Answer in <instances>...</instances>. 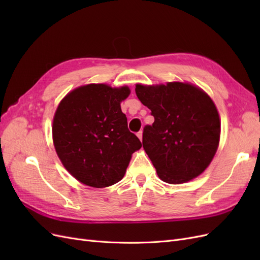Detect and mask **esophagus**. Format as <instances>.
Listing matches in <instances>:
<instances>
[{"mask_svg":"<svg viewBox=\"0 0 260 260\" xmlns=\"http://www.w3.org/2000/svg\"><path fill=\"white\" fill-rule=\"evenodd\" d=\"M137 136H138V138L142 141V136H143V133H142V131H139L138 133H137Z\"/></svg>","mask_w":260,"mask_h":260,"instance_id":"1","label":"esophagus"}]
</instances>
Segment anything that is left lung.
Instances as JSON below:
<instances>
[{
	"label": "left lung",
	"instance_id": "8db88e82",
	"mask_svg": "<svg viewBox=\"0 0 260 260\" xmlns=\"http://www.w3.org/2000/svg\"><path fill=\"white\" fill-rule=\"evenodd\" d=\"M141 103L151 109L152 125L143 129V147L167 183L187 182L205 170L215 156L220 120L214 102L194 85L137 84Z\"/></svg>",
	"mask_w": 260,
	"mask_h": 260
}]
</instances>
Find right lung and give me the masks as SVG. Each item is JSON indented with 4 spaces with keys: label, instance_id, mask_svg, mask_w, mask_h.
Wrapping results in <instances>:
<instances>
[{
    "label": "right lung",
    "instance_id": "add662e5",
    "mask_svg": "<svg viewBox=\"0 0 260 260\" xmlns=\"http://www.w3.org/2000/svg\"><path fill=\"white\" fill-rule=\"evenodd\" d=\"M129 94L127 86L88 84L70 92L58 105L54 146L64 167L81 183L106 187L119 182L132 153L142 146L120 108Z\"/></svg>",
    "mask_w": 260,
    "mask_h": 260
}]
</instances>
